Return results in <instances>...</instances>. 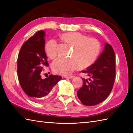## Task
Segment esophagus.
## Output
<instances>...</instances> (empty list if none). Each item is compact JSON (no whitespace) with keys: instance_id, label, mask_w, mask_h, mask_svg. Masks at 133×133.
Returning <instances> with one entry per match:
<instances>
[{"instance_id":"obj_1","label":"esophagus","mask_w":133,"mask_h":133,"mask_svg":"<svg viewBox=\"0 0 133 133\" xmlns=\"http://www.w3.org/2000/svg\"><path fill=\"white\" fill-rule=\"evenodd\" d=\"M65 78H67V79H72V78L74 77V76H64Z\"/></svg>"}]
</instances>
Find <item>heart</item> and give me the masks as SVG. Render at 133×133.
Here are the masks:
<instances>
[{
  "label": "heart",
  "instance_id": "heart-1",
  "mask_svg": "<svg viewBox=\"0 0 133 133\" xmlns=\"http://www.w3.org/2000/svg\"><path fill=\"white\" fill-rule=\"evenodd\" d=\"M61 38L63 42L72 46L71 58H58L52 64L54 72L61 75H70L78 66L86 69L96 62L101 52V44L94 37H88L79 32L63 34ZM46 55L54 59L58 54V44L55 40H50L45 46Z\"/></svg>",
  "mask_w": 133,
  "mask_h": 133
}]
</instances>
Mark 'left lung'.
I'll return each instance as SVG.
<instances>
[{"mask_svg":"<svg viewBox=\"0 0 133 133\" xmlns=\"http://www.w3.org/2000/svg\"><path fill=\"white\" fill-rule=\"evenodd\" d=\"M82 72L91 78H82L83 85L77 92L81 103L91 106L104 101L112 89L116 75L115 54L110 44H105L96 62Z\"/></svg>","mask_w":133,"mask_h":133,"instance_id":"obj_1","label":"left lung"}]
</instances>
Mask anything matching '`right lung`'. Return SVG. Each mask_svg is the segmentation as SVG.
<instances>
[{"label":"right lung","mask_w":133,"mask_h":133,"mask_svg":"<svg viewBox=\"0 0 133 133\" xmlns=\"http://www.w3.org/2000/svg\"><path fill=\"white\" fill-rule=\"evenodd\" d=\"M45 33L42 30L22 45L18 56L17 74L20 85L31 99L39 102L48 94L62 77L50 75L42 79L43 68L49 66L45 52Z\"/></svg>","instance_id":"right-lung-1"}]
</instances>
